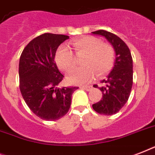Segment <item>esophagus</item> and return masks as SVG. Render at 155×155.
Returning a JSON list of instances; mask_svg holds the SVG:
<instances>
[{"mask_svg": "<svg viewBox=\"0 0 155 155\" xmlns=\"http://www.w3.org/2000/svg\"><path fill=\"white\" fill-rule=\"evenodd\" d=\"M92 86H82L81 88L84 90H86V91H90V90L92 89Z\"/></svg>", "mask_w": 155, "mask_h": 155, "instance_id": "esophagus-1", "label": "esophagus"}]
</instances>
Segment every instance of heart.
<instances>
[{
  "mask_svg": "<svg viewBox=\"0 0 155 155\" xmlns=\"http://www.w3.org/2000/svg\"><path fill=\"white\" fill-rule=\"evenodd\" d=\"M72 47L77 55L84 54L82 68L75 70L68 76V81L73 84H85L97 76H102L111 71L114 65L115 52L108 43L92 36H84L72 42ZM55 62L58 68L69 72L75 67V58L68 46L62 45L55 53Z\"/></svg>",
  "mask_w": 155,
  "mask_h": 155,
  "instance_id": "obj_1",
  "label": "heart"
}]
</instances>
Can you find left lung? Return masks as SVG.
Wrapping results in <instances>:
<instances>
[{"instance_id": "left-lung-1", "label": "left lung", "mask_w": 155, "mask_h": 155, "mask_svg": "<svg viewBox=\"0 0 155 155\" xmlns=\"http://www.w3.org/2000/svg\"><path fill=\"white\" fill-rule=\"evenodd\" d=\"M92 34L105 38L116 54L114 67L108 77L101 81L103 86L93 85L102 92V99L92 104V108L102 115H113L120 111L130 97L133 85L132 56L127 45L113 33L100 30Z\"/></svg>"}]
</instances>
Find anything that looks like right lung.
Masks as SVG:
<instances>
[{
  "mask_svg": "<svg viewBox=\"0 0 155 155\" xmlns=\"http://www.w3.org/2000/svg\"><path fill=\"white\" fill-rule=\"evenodd\" d=\"M69 36L46 33L31 40L19 61V84L22 97L30 109L42 120H56L69 110L71 96L79 87H63V75L54 56L58 46Z\"/></svg>",
  "mask_w": 155,
  "mask_h": 155,
  "instance_id": "1",
  "label": "right lung"
}]
</instances>
